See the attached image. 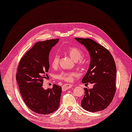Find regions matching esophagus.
Here are the masks:
<instances>
[{
	"label": "esophagus",
	"mask_w": 132,
	"mask_h": 132,
	"mask_svg": "<svg viewBox=\"0 0 132 132\" xmlns=\"http://www.w3.org/2000/svg\"><path fill=\"white\" fill-rule=\"evenodd\" d=\"M72 87V85H71V84H65L64 85H62V89L63 91H65V90H66L70 89V88H71Z\"/></svg>",
	"instance_id": "obj_1"
}]
</instances>
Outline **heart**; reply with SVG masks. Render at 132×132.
Segmentation results:
<instances>
[{
    "instance_id": "heart-1",
    "label": "heart",
    "mask_w": 132,
    "mask_h": 132,
    "mask_svg": "<svg viewBox=\"0 0 132 132\" xmlns=\"http://www.w3.org/2000/svg\"><path fill=\"white\" fill-rule=\"evenodd\" d=\"M66 52L69 54L74 61H76L77 65L79 66H83L85 63V60L83 56L84 53L82 50L76 47H71L67 48ZM60 55L57 52L54 53L51 57V64L54 68L56 67L59 62ZM77 76V73L73 72H65L63 71L56 76V78L59 80L65 81L67 82H71L74 78Z\"/></svg>"
}]
</instances>
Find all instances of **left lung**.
I'll return each mask as SVG.
<instances>
[{"instance_id": "8db88e82", "label": "left lung", "mask_w": 132, "mask_h": 132, "mask_svg": "<svg viewBox=\"0 0 132 132\" xmlns=\"http://www.w3.org/2000/svg\"><path fill=\"white\" fill-rule=\"evenodd\" d=\"M75 39L86 47L91 58L89 69L82 82L94 85L92 89L84 88L81 105L91 112L103 110L109 106L115 94L116 67L114 59L106 48L93 40Z\"/></svg>"}]
</instances>
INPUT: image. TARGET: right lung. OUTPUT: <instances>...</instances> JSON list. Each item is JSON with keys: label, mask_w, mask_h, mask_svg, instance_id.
Returning <instances> with one entry per match:
<instances>
[{"label": "right lung", "mask_w": 132, "mask_h": 132, "mask_svg": "<svg viewBox=\"0 0 132 132\" xmlns=\"http://www.w3.org/2000/svg\"><path fill=\"white\" fill-rule=\"evenodd\" d=\"M59 40L36 42L21 57L17 67L16 80L24 102L39 114H50L60 106L61 87L54 84L47 90L42 87L50 69V52Z\"/></svg>", "instance_id": "add662e5"}]
</instances>
